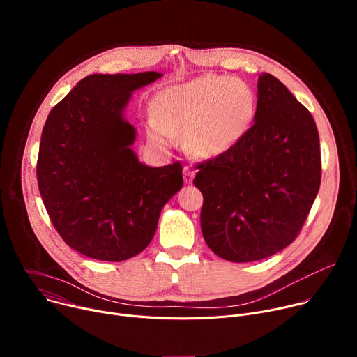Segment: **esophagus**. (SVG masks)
Returning <instances> with one entry per match:
<instances>
[{
  "mask_svg": "<svg viewBox=\"0 0 357 357\" xmlns=\"http://www.w3.org/2000/svg\"><path fill=\"white\" fill-rule=\"evenodd\" d=\"M193 178H195V171L190 169V168H188V167H185V168H183V179H185V182H186V183H192Z\"/></svg>",
  "mask_w": 357,
  "mask_h": 357,
  "instance_id": "1",
  "label": "esophagus"
}]
</instances>
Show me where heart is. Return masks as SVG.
Wrapping results in <instances>:
<instances>
[{
	"mask_svg": "<svg viewBox=\"0 0 357 357\" xmlns=\"http://www.w3.org/2000/svg\"><path fill=\"white\" fill-rule=\"evenodd\" d=\"M257 110V97L243 80L203 75L162 90L152 105L154 119L146 135L155 145L169 148L185 132L190 154L211 158L230 149L247 132Z\"/></svg>",
	"mask_w": 357,
	"mask_h": 357,
	"instance_id": "heart-1",
	"label": "heart"
}]
</instances>
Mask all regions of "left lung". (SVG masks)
Returning a JSON list of instances; mask_svg holds the SVG:
<instances>
[{
    "label": "left lung",
    "mask_w": 357,
    "mask_h": 357,
    "mask_svg": "<svg viewBox=\"0 0 357 357\" xmlns=\"http://www.w3.org/2000/svg\"><path fill=\"white\" fill-rule=\"evenodd\" d=\"M197 169L200 227L211 250L233 263L267 259L295 240L318 195L315 120L277 77L263 73L252 127Z\"/></svg>",
    "instance_id": "left-lung-1"
}]
</instances>
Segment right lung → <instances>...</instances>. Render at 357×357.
Segmentation results:
<instances>
[{
	"label": "right lung",
	"instance_id": "1",
	"mask_svg": "<svg viewBox=\"0 0 357 357\" xmlns=\"http://www.w3.org/2000/svg\"><path fill=\"white\" fill-rule=\"evenodd\" d=\"M158 72L90 75L49 113L38 155V186L55 229L73 250L101 261L141 252L167 202L181 190L182 165L139 162L137 130L124 112Z\"/></svg>",
	"mask_w": 357,
	"mask_h": 357
}]
</instances>
